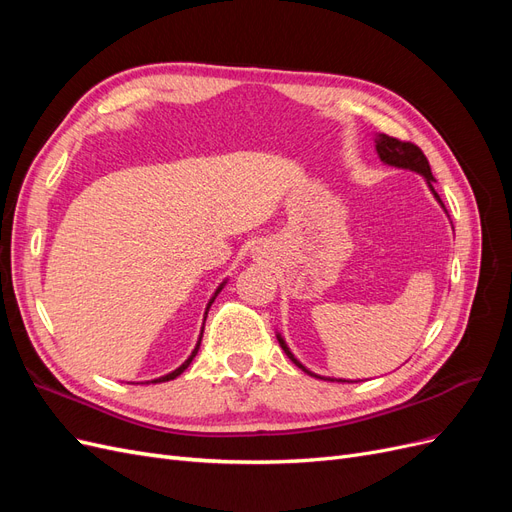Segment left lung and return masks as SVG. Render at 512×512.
Returning a JSON list of instances; mask_svg holds the SVG:
<instances>
[{
  "label": "left lung",
  "mask_w": 512,
  "mask_h": 512,
  "mask_svg": "<svg viewBox=\"0 0 512 512\" xmlns=\"http://www.w3.org/2000/svg\"><path fill=\"white\" fill-rule=\"evenodd\" d=\"M374 143H376V153H378V158L386 164V166H395V168H404V170H412V173H418L421 175L423 179H425V183H427V188H429V192L433 194V198L438 200L440 203V207L444 209V213H446V207H444V203H442V198L438 196V192H436V188H433V183H436V177L431 175V168H429V162H427V158H425V153L418 149L416 145H412V143H404V141H397V138H393V136H386V134H376V138H374ZM277 342H280V346L284 348V352L288 354V359L297 365V367H301L305 374H309V376H314V378H322V380H331V382H354V380H344V378H324V376H318V374H314V371H309L297 356H294L292 352H290V348H288V344H286V339L282 337V333H277Z\"/></svg>",
  "instance_id": "left-lung-1"
}]
</instances>
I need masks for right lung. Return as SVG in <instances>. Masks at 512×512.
Wrapping results in <instances>:
<instances>
[{"mask_svg":"<svg viewBox=\"0 0 512 512\" xmlns=\"http://www.w3.org/2000/svg\"><path fill=\"white\" fill-rule=\"evenodd\" d=\"M226 282H228V280H224V282H222V284H220L218 288H215V292H213V297L209 299V303H207V309H205V320H207V314H209V307L213 305L215 297H218V294L222 292V288L226 286ZM203 324H205V322H203ZM203 331H205V329H200V335H198V342H196V346H194V350H192V354L188 356V359H185V361H183V363H181V365H179L177 369H173V371H170V374H166V376H160V378H156V380H151V382H168V380H175L177 376H181V374H183V371L190 367L192 359H194V356H196V352H198V348H200V339H203Z\"/></svg>","mask_w":512,"mask_h":512,"instance_id":"1","label":"right lung"}]
</instances>
